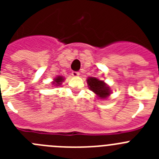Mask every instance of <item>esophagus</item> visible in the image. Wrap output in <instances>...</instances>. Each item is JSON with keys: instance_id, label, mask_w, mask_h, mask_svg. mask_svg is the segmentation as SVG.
<instances>
[{"instance_id": "1", "label": "esophagus", "mask_w": 159, "mask_h": 159, "mask_svg": "<svg viewBox=\"0 0 159 159\" xmlns=\"http://www.w3.org/2000/svg\"><path fill=\"white\" fill-rule=\"evenodd\" d=\"M71 75H72V76L74 77H77L80 75V72H79V71H72Z\"/></svg>"}]
</instances>
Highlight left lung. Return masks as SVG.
<instances>
[{
    "label": "left lung",
    "instance_id": "1",
    "mask_svg": "<svg viewBox=\"0 0 159 159\" xmlns=\"http://www.w3.org/2000/svg\"><path fill=\"white\" fill-rule=\"evenodd\" d=\"M87 81L90 89L100 99H106L108 95H110V88L107 86V84L103 81L99 80L95 77H89Z\"/></svg>",
    "mask_w": 159,
    "mask_h": 159
}]
</instances>
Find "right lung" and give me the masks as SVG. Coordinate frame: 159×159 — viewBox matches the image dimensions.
Segmentation results:
<instances>
[{"label": "right lung", "mask_w": 159, "mask_h": 159, "mask_svg": "<svg viewBox=\"0 0 159 159\" xmlns=\"http://www.w3.org/2000/svg\"><path fill=\"white\" fill-rule=\"evenodd\" d=\"M64 79L63 78L62 76H57V78L55 79L54 80V83H53V84H55V85H57V86H59V85H60L61 84V83L64 81Z\"/></svg>", "instance_id": "1"}]
</instances>
